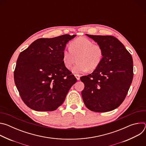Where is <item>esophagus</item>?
Here are the masks:
<instances>
[{"instance_id":"obj_1","label":"esophagus","mask_w":146,"mask_h":146,"mask_svg":"<svg viewBox=\"0 0 146 146\" xmlns=\"http://www.w3.org/2000/svg\"><path fill=\"white\" fill-rule=\"evenodd\" d=\"M74 76H75V77H76V78H77V80H79L80 79V76L79 74H75Z\"/></svg>"}]
</instances>
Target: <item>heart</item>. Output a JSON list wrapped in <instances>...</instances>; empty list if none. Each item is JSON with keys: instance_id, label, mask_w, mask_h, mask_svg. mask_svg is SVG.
I'll return each mask as SVG.
<instances>
[{"instance_id": "obj_1", "label": "heart", "mask_w": 146, "mask_h": 146, "mask_svg": "<svg viewBox=\"0 0 146 146\" xmlns=\"http://www.w3.org/2000/svg\"><path fill=\"white\" fill-rule=\"evenodd\" d=\"M103 56L102 47L94 44L86 37H79L70 43V47L62 52V61L67 69H70L76 60L77 63L72 68L75 74L94 70L101 63Z\"/></svg>"}]
</instances>
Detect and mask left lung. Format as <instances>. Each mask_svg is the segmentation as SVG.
<instances>
[{
  "instance_id": "1",
  "label": "left lung",
  "mask_w": 146,
  "mask_h": 146,
  "mask_svg": "<svg viewBox=\"0 0 146 146\" xmlns=\"http://www.w3.org/2000/svg\"><path fill=\"white\" fill-rule=\"evenodd\" d=\"M86 35L102 47L103 56L91 74L80 78L84 84L82 98L89 110L110 111L117 108L127 95L133 77L132 57L114 36Z\"/></svg>"
}]
</instances>
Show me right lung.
I'll return each instance as SVG.
<instances>
[{
  "label": "right lung",
  "mask_w": 146,
  "mask_h": 146,
  "mask_svg": "<svg viewBox=\"0 0 146 146\" xmlns=\"http://www.w3.org/2000/svg\"><path fill=\"white\" fill-rule=\"evenodd\" d=\"M76 35L37 39L21 52L14 72L21 98L29 108L38 111L55 110L77 81L64 66L62 52Z\"/></svg>",
  "instance_id": "add662e5"
}]
</instances>
